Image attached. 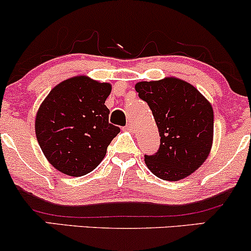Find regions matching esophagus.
<instances>
[{
	"instance_id": "obj_1",
	"label": "esophagus",
	"mask_w": 251,
	"mask_h": 251,
	"mask_svg": "<svg viewBox=\"0 0 251 251\" xmlns=\"http://www.w3.org/2000/svg\"><path fill=\"white\" fill-rule=\"evenodd\" d=\"M125 129H127V131H134V128H133V125H132V124L131 123H129V124H127V125H126L125 126Z\"/></svg>"
}]
</instances>
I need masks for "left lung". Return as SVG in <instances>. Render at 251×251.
I'll return each mask as SVG.
<instances>
[{
    "instance_id": "8db88e82",
    "label": "left lung",
    "mask_w": 251,
    "mask_h": 251,
    "mask_svg": "<svg viewBox=\"0 0 251 251\" xmlns=\"http://www.w3.org/2000/svg\"><path fill=\"white\" fill-rule=\"evenodd\" d=\"M153 114L160 146L145 155L150 171L164 180H180L206 160L214 139V109L191 83L165 77L135 83Z\"/></svg>"
}]
</instances>
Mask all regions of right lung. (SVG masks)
I'll use <instances>...</instances> for the list:
<instances>
[{
	"label": "right lung",
	"instance_id": "right-lung-1",
	"mask_svg": "<svg viewBox=\"0 0 251 251\" xmlns=\"http://www.w3.org/2000/svg\"><path fill=\"white\" fill-rule=\"evenodd\" d=\"M112 86L80 75L60 82L40 106L36 139L47 160L62 174L87 175L105 158L120 132L108 123L105 101Z\"/></svg>",
	"mask_w": 251,
	"mask_h": 251
}]
</instances>
